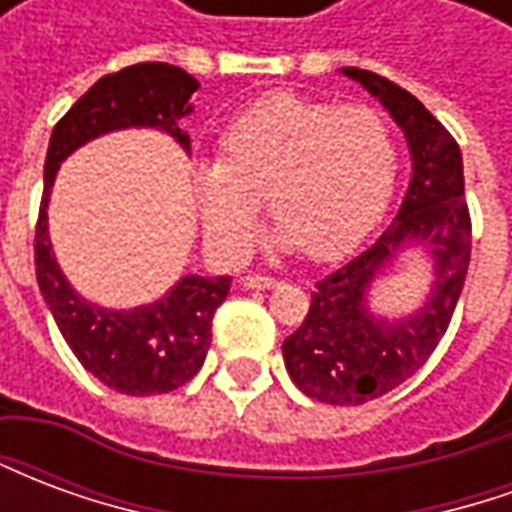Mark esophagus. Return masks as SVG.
Segmentation results:
<instances>
[{
  "label": "esophagus",
  "instance_id": "1",
  "mask_svg": "<svg viewBox=\"0 0 512 512\" xmlns=\"http://www.w3.org/2000/svg\"><path fill=\"white\" fill-rule=\"evenodd\" d=\"M279 282L274 277H263V274H249L244 277V288L246 290H271L277 288Z\"/></svg>",
  "mask_w": 512,
  "mask_h": 512
}]
</instances>
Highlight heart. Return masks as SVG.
<instances>
[{
	"instance_id": "heart-1",
	"label": "heart",
	"mask_w": 512,
	"mask_h": 512,
	"mask_svg": "<svg viewBox=\"0 0 512 512\" xmlns=\"http://www.w3.org/2000/svg\"><path fill=\"white\" fill-rule=\"evenodd\" d=\"M395 172V136L378 109L271 95L224 128L219 161L200 164L194 186L224 249H246L263 202L279 244L332 260L381 219Z\"/></svg>"
}]
</instances>
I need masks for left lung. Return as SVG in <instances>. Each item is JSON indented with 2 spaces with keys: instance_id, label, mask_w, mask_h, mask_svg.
<instances>
[{
  "instance_id": "left-lung-1",
  "label": "left lung",
  "mask_w": 512,
  "mask_h": 512,
  "mask_svg": "<svg viewBox=\"0 0 512 512\" xmlns=\"http://www.w3.org/2000/svg\"><path fill=\"white\" fill-rule=\"evenodd\" d=\"M389 109L414 161L400 211L376 244L315 282L310 310L282 343L293 384L332 406H359L392 392L436 351L461 299L472 257V219L463 200L461 147L414 95L384 76L343 68ZM408 243H425L437 263L426 307L397 324L373 319L366 290Z\"/></svg>"
}]
</instances>
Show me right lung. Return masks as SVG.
<instances>
[{
    "mask_svg": "<svg viewBox=\"0 0 512 512\" xmlns=\"http://www.w3.org/2000/svg\"><path fill=\"white\" fill-rule=\"evenodd\" d=\"M200 82L167 62H139L106 73L51 131L43 197L35 224V274L43 299L84 370L123 395H164L197 376L211 348V323L230 293V277H183L164 299L136 310H104L62 277L49 241V194L60 161L115 128H161L189 147L178 128Z\"/></svg>",
    "mask_w": 512,
    "mask_h": 512,
    "instance_id": "1",
    "label": "right lung"
}]
</instances>
